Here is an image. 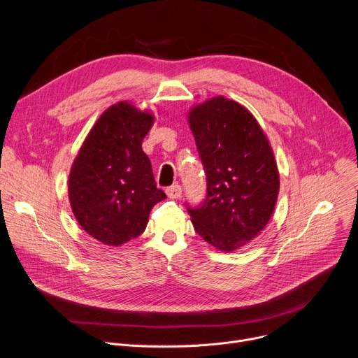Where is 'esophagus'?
I'll use <instances>...</instances> for the list:
<instances>
[{"label": "esophagus", "instance_id": "obj_1", "mask_svg": "<svg viewBox=\"0 0 358 358\" xmlns=\"http://www.w3.org/2000/svg\"><path fill=\"white\" fill-rule=\"evenodd\" d=\"M166 192H167L169 198H171V199H177V198H180V196H181V194H182V189H181V185L176 184V185H171V187H169V188L166 189Z\"/></svg>", "mask_w": 358, "mask_h": 358}]
</instances>
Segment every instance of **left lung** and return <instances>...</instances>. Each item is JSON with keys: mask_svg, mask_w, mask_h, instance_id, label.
Returning a JSON list of instances; mask_svg holds the SVG:
<instances>
[{"mask_svg": "<svg viewBox=\"0 0 358 358\" xmlns=\"http://www.w3.org/2000/svg\"><path fill=\"white\" fill-rule=\"evenodd\" d=\"M188 123L207 174V198L188 208L198 235L222 252L257 238L269 222L280 180L271 143L253 115L235 100L211 97Z\"/></svg>", "mask_w": 358, "mask_h": 358, "instance_id": "left-lung-1", "label": "left lung"}]
</instances>
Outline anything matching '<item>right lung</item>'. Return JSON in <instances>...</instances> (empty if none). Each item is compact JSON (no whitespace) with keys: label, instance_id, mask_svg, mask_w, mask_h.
Returning <instances> with one entry per match:
<instances>
[{"label":"right lung","instance_id":"obj_1","mask_svg":"<svg viewBox=\"0 0 358 358\" xmlns=\"http://www.w3.org/2000/svg\"><path fill=\"white\" fill-rule=\"evenodd\" d=\"M155 123L150 112L119 101L100 115L72 164V213L92 238L120 246L144 232L148 215L166 199L141 141Z\"/></svg>","mask_w":358,"mask_h":358}]
</instances>
